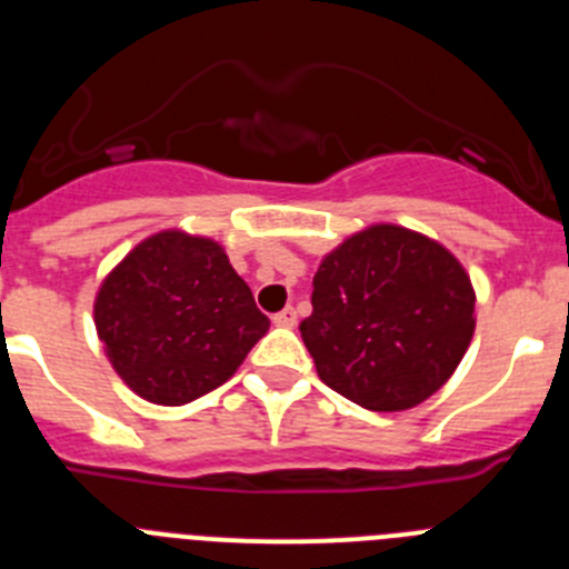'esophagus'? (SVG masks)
<instances>
[{"mask_svg": "<svg viewBox=\"0 0 569 569\" xmlns=\"http://www.w3.org/2000/svg\"><path fill=\"white\" fill-rule=\"evenodd\" d=\"M296 321H299V316H296L293 308H284L281 313L273 316L276 328H296Z\"/></svg>", "mask_w": 569, "mask_h": 569, "instance_id": "obj_1", "label": "esophagus"}]
</instances>
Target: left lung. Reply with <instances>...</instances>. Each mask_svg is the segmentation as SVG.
Listing matches in <instances>:
<instances>
[{"instance_id":"1","label":"left lung","mask_w":569,"mask_h":569,"mask_svg":"<svg viewBox=\"0 0 569 569\" xmlns=\"http://www.w3.org/2000/svg\"><path fill=\"white\" fill-rule=\"evenodd\" d=\"M301 339L316 373L373 413L421 405L456 373L476 330V290L445 244L370 224L321 256Z\"/></svg>"}]
</instances>
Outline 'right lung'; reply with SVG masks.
Here are the masks:
<instances>
[{
	"instance_id": "obj_1",
	"label": "right lung",
	"mask_w": 569,
	"mask_h": 569,
	"mask_svg": "<svg viewBox=\"0 0 569 569\" xmlns=\"http://www.w3.org/2000/svg\"><path fill=\"white\" fill-rule=\"evenodd\" d=\"M93 321L119 379L164 407L224 385L270 328L222 244L179 228L142 239L104 276Z\"/></svg>"
}]
</instances>
